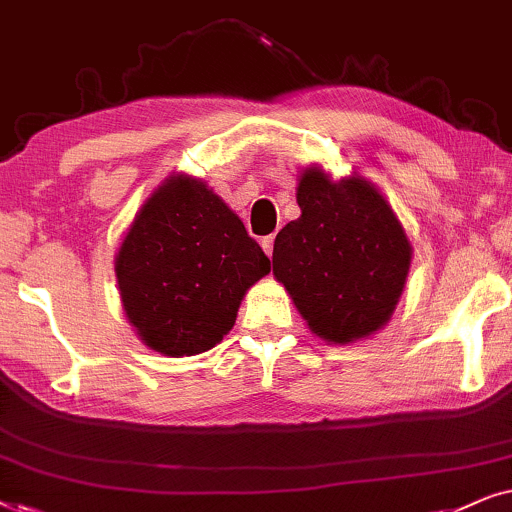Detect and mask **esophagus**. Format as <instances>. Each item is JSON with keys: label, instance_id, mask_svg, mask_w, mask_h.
<instances>
[{"label": "esophagus", "instance_id": "1", "mask_svg": "<svg viewBox=\"0 0 512 512\" xmlns=\"http://www.w3.org/2000/svg\"><path fill=\"white\" fill-rule=\"evenodd\" d=\"M260 243H262V248H264V252H267L269 257L274 255V236H264Z\"/></svg>", "mask_w": 512, "mask_h": 512}]
</instances>
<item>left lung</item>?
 Returning a JSON list of instances; mask_svg holds the SVG:
<instances>
[{
  "label": "left lung",
  "mask_w": 512,
  "mask_h": 512,
  "mask_svg": "<svg viewBox=\"0 0 512 512\" xmlns=\"http://www.w3.org/2000/svg\"><path fill=\"white\" fill-rule=\"evenodd\" d=\"M302 215L274 241V276L313 335L349 344L384 327L403 295L412 245L372 182H332L323 168L299 175Z\"/></svg>",
  "instance_id": "obj_1"
}]
</instances>
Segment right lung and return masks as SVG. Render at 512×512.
Segmentation results:
<instances>
[{
    "label": "right lung",
    "instance_id": "right-lung-1",
    "mask_svg": "<svg viewBox=\"0 0 512 512\" xmlns=\"http://www.w3.org/2000/svg\"><path fill=\"white\" fill-rule=\"evenodd\" d=\"M269 257L201 180L170 175L138 210L114 260L128 323L170 358L213 349Z\"/></svg>",
    "mask_w": 512,
    "mask_h": 512
}]
</instances>
